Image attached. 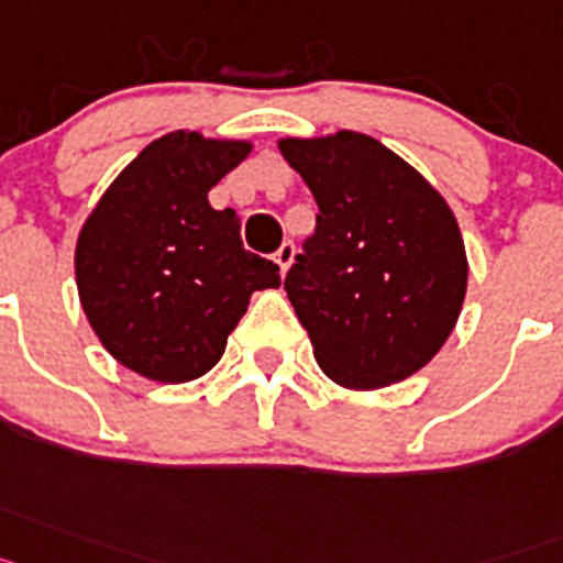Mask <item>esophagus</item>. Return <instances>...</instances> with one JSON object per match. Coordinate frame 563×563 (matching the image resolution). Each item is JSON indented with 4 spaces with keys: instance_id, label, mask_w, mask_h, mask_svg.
I'll return each instance as SVG.
<instances>
[{
    "instance_id": "1",
    "label": "esophagus",
    "mask_w": 563,
    "mask_h": 563,
    "mask_svg": "<svg viewBox=\"0 0 563 563\" xmlns=\"http://www.w3.org/2000/svg\"><path fill=\"white\" fill-rule=\"evenodd\" d=\"M275 263H277V266H280L283 275H286L288 266L295 263V243H291V241L283 243V246L275 252Z\"/></svg>"
}]
</instances>
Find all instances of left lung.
<instances>
[{
    "label": "left lung",
    "mask_w": 563,
    "mask_h": 563,
    "mask_svg": "<svg viewBox=\"0 0 563 563\" xmlns=\"http://www.w3.org/2000/svg\"><path fill=\"white\" fill-rule=\"evenodd\" d=\"M317 200L286 295L331 383L379 390L439 354L467 291L456 214L419 169L354 130L277 139Z\"/></svg>",
    "instance_id": "obj_1"
}]
</instances>
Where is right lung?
I'll return each instance as SVG.
<instances>
[{
    "label": "right lung",
    "instance_id": "add662e5",
    "mask_svg": "<svg viewBox=\"0 0 563 563\" xmlns=\"http://www.w3.org/2000/svg\"><path fill=\"white\" fill-rule=\"evenodd\" d=\"M252 150L198 130L161 135L81 223V309L107 354L144 379L180 385L212 371L254 291L280 286V268L243 249L241 218L209 203Z\"/></svg>",
    "mask_w": 563,
    "mask_h": 563
}]
</instances>
